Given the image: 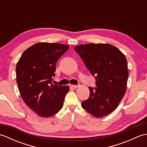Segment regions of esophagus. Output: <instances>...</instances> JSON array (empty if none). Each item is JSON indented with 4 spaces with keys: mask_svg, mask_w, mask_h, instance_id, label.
I'll use <instances>...</instances> for the list:
<instances>
[{
    "mask_svg": "<svg viewBox=\"0 0 147 147\" xmlns=\"http://www.w3.org/2000/svg\"><path fill=\"white\" fill-rule=\"evenodd\" d=\"M70 86L71 87V88H78V87L79 86H78V85H70Z\"/></svg>",
    "mask_w": 147,
    "mask_h": 147,
    "instance_id": "obj_1",
    "label": "esophagus"
}]
</instances>
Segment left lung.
Listing matches in <instances>:
<instances>
[{"instance_id":"obj_1","label":"left lung","mask_w":147,"mask_h":147,"mask_svg":"<svg viewBox=\"0 0 147 147\" xmlns=\"http://www.w3.org/2000/svg\"><path fill=\"white\" fill-rule=\"evenodd\" d=\"M74 49L96 80V88L89 87L90 96L82 107L96 117L109 114L125 94L128 78L125 55L108 43L80 45Z\"/></svg>"}]
</instances>
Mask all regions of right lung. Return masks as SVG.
Segmentation results:
<instances>
[{"label": "right lung", "instance_id": "add662e5", "mask_svg": "<svg viewBox=\"0 0 147 147\" xmlns=\"http://www.w3.org/2000/svg\"><path fill=\"white\" fill-rule=\"evenodd\" d=\"M69 46L41 42L31 46L19 60L16 71L20 95L28 107L43 117L52 116L62 107L67 86L53 85L59 59Z\"/></svg>", "mask_w": 147, "mask_h": 147}]
</instances>
